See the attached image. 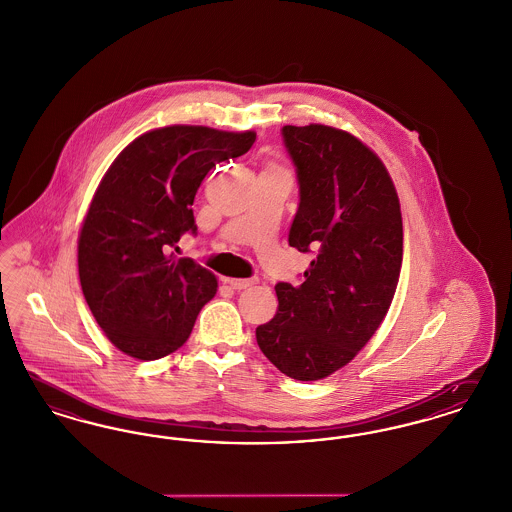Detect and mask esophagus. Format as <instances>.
<instances>
[{
	"mask_svg": "<svg viewBox=\"0 0 512 512\" xmlns=\"http://www.w3.org/2000/svg\"><path fill=\"white\" fill-rule=\"evenodd\" d=\"M225 283H229L235 291H243V289H248V287L256 285L258 279H256V277H250V279H233V277H227Z\"/></svg>",
	"mask_w": 512,
	"mask_h": 512,
	"instance_id": "34e87169",
	"label": "esophagus"
}]
</instances>
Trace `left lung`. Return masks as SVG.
<instances>
[{
    "instance_id": "8db88e82",
    "label": "left lung",
    "mask_w": 512,
    "mask_h": 512,
    "mask_svg": "<svg viewBox=\"0 0 512 512\" xmlns=\"http://www.w3.org/2000/svg\"><path fill=\"white\" fill-rule=\"evenodd\" d=\"M281 133L300 189L289 244L314 260L300 285H275L277 314L256 341L279 372L316 381L347 366L387 316L403 216L387 167L362 140L320 123Z\"/></svg>"
}]
</instances>
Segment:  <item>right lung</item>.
<instances>
[{"mask_svg":"<svg viewBox=\"0 0 512 512\" xmlns=\"http://www.w3.org/2000/svg\"><path fill=\"white\" fill-rule=\"evenodd\" d=\"M254 131L171 125L135 138L109 165L79 233L82 295L109 341L136 360L183 347L216 275L171 248L196 233L192 202L216 163L239 158Z\"/></svg>","mask_w":512,"mask_h":512,"instance_id":"1","label":"right lung"}]
</instances>
